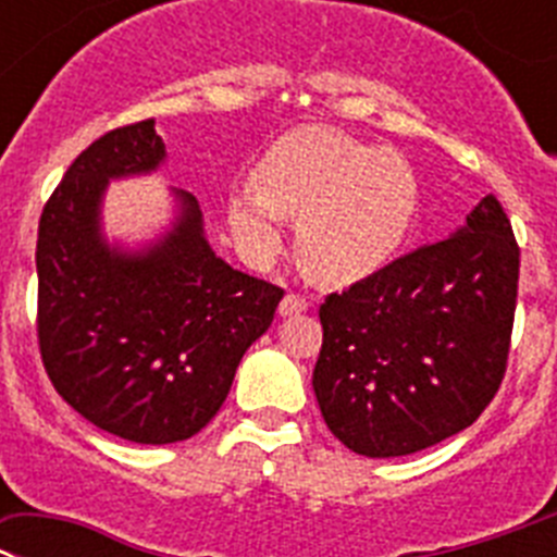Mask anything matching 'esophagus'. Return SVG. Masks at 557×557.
<instances>
[{
    "label": "esophagus",
    "mask_w": 557,
    "mask_h": 557,
    "mask_svg": "<svg viewBox=\"0 0 557 557\" xmlns=\"http://www.w3.org/2000/svg\"><path fill=\"white\" fill-rule=\"evenodd\" d=\"M310 302L302 297V294H285L283 302H280V315H294V313H302V310H308Z\"/></svg>",
    "instance_id": "34e87169"
}]
</instances>
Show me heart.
<instances>
[{"mask_svg": "<svg viewBox=\"0 0 557 557\" xmlns=\"http://www.w3.org/2000/svg\"><path fill=\"white\" fill-rule=\"evenodd\" d=\"M416 210L419 180L403 154L330 127L280 135L255 166V188L227 202L235 242L252 260L280 249V216L299 219V260L327 285L383 269L408 242Z\"/></svg>", "mask_w": 557, "mask_h": 557, "instance_id": "b5f03b06", "label": "heart"}]
</instances>
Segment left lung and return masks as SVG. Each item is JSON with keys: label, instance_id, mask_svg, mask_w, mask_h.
<instances>
[{"label": "left lung", "instance_id": "left-lung-1", "mask_svg": "<svg viewBox=\"0 0 557 557\" xmlns=\"http://www.w3.org/2000/svg\"><path fill=\"white\" fill-rule=\"evenodd\" d=\"M516 288L519 244L488 194L449 238L330 294L313 369L330 433L399 458L469 428L505 377Z\"/></svg>", "mask_w": 557, "mask_h": 557}]
</instances>
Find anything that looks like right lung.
Here are the masks:
<instances>
[{
	"instance_id": "add662e5",
	"label": "right lung",
	"mask_w": 557,
	"mask_h": 557,
	"mask_svg": "<svg viewBox=\"0 0 557 557\" xmlns=\"http://www.w3.org/2000/svg\"><path fill=\"white\" fill-rule=\"evenodd\" d=\"M163 160L154 119L104 133L44 205L35 247L38 347L54 391L135 444L197 435L283 299V288L216 258L188 191L172 188L177 219L149 247L104 242L110 180L149 174Z\"/></svg>"
}]
</instances>
